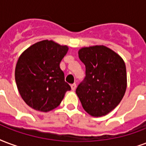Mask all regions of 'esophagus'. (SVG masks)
Returning <instances> with one entry per match:
<instances>
[{"mask_svg":"<svg viewBox=\"0 0 146 146\" xmlns=\"http://www.w3.org/2000/svg\"><path fill=\"white\" fill-rule=\"evenodd\" d=\"M76 83H73L71 85V90L73 91H74L76 90Z\"/></svg>","mask_w":146,"mask_h":146,"instance_id":"34e87169","label":"esophagus"}]
</instances>
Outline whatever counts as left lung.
Instances as JSON below:
<instances>
[{
	"mask_svg": "<svg viewBox=\"0 0 146 146\" xmlns=\"http://www.w3.org/2000/svg\"><path fill=\"white\" fill-rule=\"evenodd\" d=\"M78 54L86 66V77L76 93L88 114L94 117L106 115L125 95V62L115 51L103 45L82 47Z\"/></svg>",
	"mask_w": 146,
	"mask_h": 146,
	"instance_id": "obj_1",
	"label": "left lung"
}]
</instances>
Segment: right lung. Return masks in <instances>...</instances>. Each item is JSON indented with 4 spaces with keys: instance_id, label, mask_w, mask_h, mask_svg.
<instances>
[{
    "instance_id": "right-lung-1",
    "label": "right lung",
    "mask_w": 146,
    "mask_h": 146,
    "mask_svg": "<svg viewBox=\"0 0 146 146\" xmlns=\"http://www.w3.org/2000/svg\"><path fill=\"white\" fill-rule=\"evenodd\" d=\"M69 47L53 40L39 41L19 56L15 80L19 93L33 110L47 113L60 104L71 88L60 67Z\"/></svg>"
}]
</instances>
